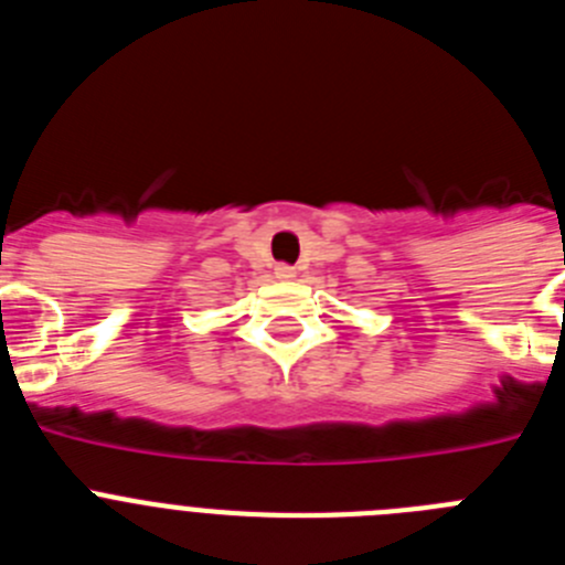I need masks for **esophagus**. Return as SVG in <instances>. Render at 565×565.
Returning a JSON list of instances; mask_svg holds the SVG:
<instances>
[{"mask_svg":"<svg viewBox=\"0 0 565 565\" xmlns=\"http://www.w3.org/2000/svg\"><path fill=\"white\" fill-rule=\"evenodd\" d=\"M274 277L282 279V282H288V279L297 277V268H294V266H286V263H279V266L274 268Z\"/></svg>","mask_w":565,"mask_h":565,"instance_id":"1","label":"esophagus"}]
</instances>
